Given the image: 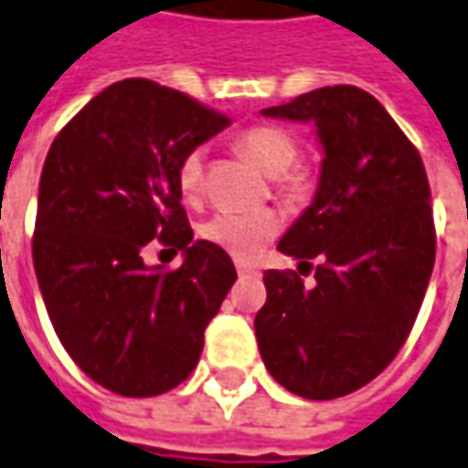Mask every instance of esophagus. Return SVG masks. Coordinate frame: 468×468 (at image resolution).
<instances>
[{
	"label": "esophagus",
	"mask_w": 468,
	"mask_h": 468,
	"mask_svg": "<svg viewBox=\"0 0 468 468\" xmlns=\"http://www.w3.org/2000/svg\"><path fill=\"white\" fill-rule=\"evenodd\" d=\"M235 269H238V276H259V269L250 266V263H243V261H238Z\"/></svg>",
	"instance_id": "esophagus-1"
}]
</instances>
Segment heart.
<instances>
[{
    "label": "heart",
    "mask_w": 468,
    "mask_h": 468,
    "mask_svg": "<svg viewBox=\"0 0 468 468\" xmlns=\"http://www.w3.org/2000/svg\"><path fill=\"white\" fill-rule=\"evenodd\" d=\"M238 145L246 151L261 171L274 176L279 192L300 194L307 186V171L294 166L300 158V141L287 127L261 122L250 125L238 135ZM205 168H207V151L197 145L181 155L176 166V181L186 199H197L205 189ZM282 228V220L274 209H253V212H233L225 209L212 215L202 225V235L212 246L228 250L235 259H253Z\"/></svg>",
    "instance_id": "1"
}]
</instances>
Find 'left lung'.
<instances>
[{
  "mask_svg": "<svg viewBox=\"0 0 468 468\" xmlns=\"http://www.w3.org/2000/svg\"><path fill=\"white\" fill-rule=\"evenodd\" d=\"M263 114L314 122L325 158L313 205L279 240L314 287L269 269L256 341L284 389L335 399L379 377L415 325L435 263L431 186L418 148L364 89H314Z\"/></svg>",
  "mask_w": 468,
  "mask_h": 468,
  "instance_id": "left-lung-1",
  "label": "left lung"
}]
</instances>
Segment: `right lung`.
Returning <instances> with one entry per match:
<instances>
[{
	"mask_svg": "<svg viewBox=\"0 0 468 468\" xmlns=\"http://www.w3.org/2000/svg\"><path fill=\"white\" fill-rule=\"evenodd\" d=\"M230 117L176 89L125 79L56 135L40 174L35 276L66 354L122 397H155L197 367L205 327L238 279L230 256L192 240L181 207V155ZM185 253L179 270L142 253Z\"/></svg>",
	"mask_w": 468,
	"mask_h": 468,
	"instance_id": "obj_1",
	"label": "right lung"
}]
</instances>
